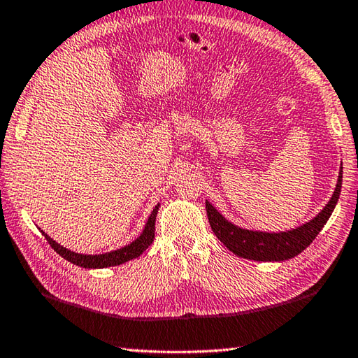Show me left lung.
<instances>
[{
    "label": "left lung",
    "mask_w": 358,
    "mask_h": 358,
    "mask_svg": "<svg viewBox=\"0 0 358 358\" xmlns=\"http://www.w3.org/2000/svg\"><path fill=\"white\" fill-rule=\"evenodd\" d=\"M341 183L343 171H339L336 189L333 192L330 202L325 205V208L310 222L303 224V226L294 230H287V232L268 234L240 229L217 213V210L210 202H205V208H207L211 230L235 256L259 260V262H273V260L278 262V260L295 257L296 254H300L313 243V240L317 237L325 222L331 216L333 210H335L339 192H341Z\"/></svg>",
    "instance_id": "1"
}]
</instances>
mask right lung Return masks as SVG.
Here are the masks:
<instances>
[{"mask_svg": "<svg viewBox=\"0 0 358 358\" xmlns=\"http://www.w3.org/2000/svg\"><path fill=\"white\" fill-rule=\"evenodd\" d=\"M157 208H159V205H156L155 210L151 211V215L147 221V226H145L143 232L141 234V237L136 238L131 245H126L124 248H120V250L112 251V252L96 254V256H87V254L72 252L69 250H66V248H63L62 245H58L57 241H53L47 234L42 232V230L41 232L44 234V237L48 241V245H50L53 250L59 254V256L64 257L66 260H69L71 264L83 266V268H106V266L120 265V264L128 262V260H131V259L138 257L151 243H153Z\"/></svg>", "mask_w": 358, "mask_h": 358, "instance_id": "obj_1", "label": "right lung"}]
</instances>
